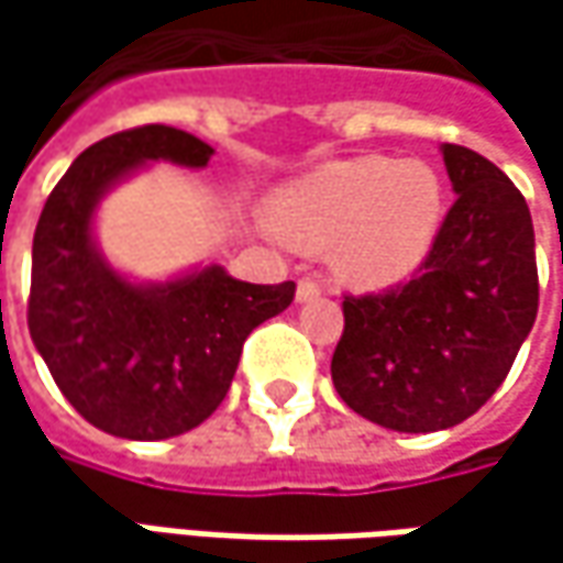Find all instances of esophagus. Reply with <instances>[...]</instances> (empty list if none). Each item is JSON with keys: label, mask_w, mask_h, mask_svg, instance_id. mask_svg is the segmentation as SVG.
Here are the masks:
<instances>
[{"label": "esophagus", "mask_w": 563, "mask_h": 563, "mask_svg": "<svg viewBox=\"0 0 563 563\" xmlns=\"http://www.w3.org/2000/svg\"><path fill=\"white\" fill-rule=\"evenodd\" d=\"M319 282H313V278H300L297 282V303H307V300H313V297H319Z\"/></svg>", "instance_id": "1"}]
</instances>
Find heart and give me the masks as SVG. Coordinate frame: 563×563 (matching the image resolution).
<instances>
[{"mask_svg":"<svg viewBox=\"0 0 563 563\" xmlns=\"http://www.w3.org/2000/svg\"><path fill=\"white\" fill-rule=\"evenodd\" d=\"M266 216L294 247H332V266L347 285L388 288L435 247L444 185L422 159L363 156L300 175L272 197Z\"/></svg>","mask_w":563,"mask_h":563,"instance_id":"1","label":"heart"}]
</instances>
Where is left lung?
<instances>
[{
	"instance_id": "obj_1",
	"label": "left lung",
	"mask_w": 563,
	"mask_h": 563,
	"mask_svg": "<svg viewBox=\"0 0 563 563\" xmlns=\"http://www.w3.org/2000/svg\"><path fill=\"white\" fill-rule=\"evenodd\" d=\"M457 194L420 272L385 294L344 297L332 357L341 400L395 432L473 417L514 366L539 310L530 206L486 156L444 143Z\"/></svg>"
}]
</instances>
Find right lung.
<instances>
[{
    "label": "right lung",
    "instance_id": "1",
    "mask_svg": "<svg viewBox=\"0 0 563 563\" xmlns=\"http://www.w3.org/2000/svg\"><path fill=\"white\" fill-rule=\"evenodd\" d=\"M200 137L143 124L87 146L33 234L27 329L55 385L97 429L159 442L197 429L225 400L247 335L294 300V282L250 285L209 263L134 282L102 256L99 200L150 163L206 168Z\"/></svg>",
    "mask_w": 563,
    "mask_h": 563
}]
</instances>
